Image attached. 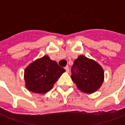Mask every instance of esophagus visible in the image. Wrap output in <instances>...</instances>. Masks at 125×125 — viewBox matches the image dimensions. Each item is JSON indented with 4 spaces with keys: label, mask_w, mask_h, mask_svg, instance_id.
Wrapping results in <instances>:
<instances>
[{
    "label": "esophagus",
    "mask_w": 125,
    "mask_h": 125,
    "mask_svg": "<svg viewBox=\"0 0 125 125\" xmlns=\"http://www.w3.org/2000/svg\"><path fill=\"white\" fill-rule=\"evenodd\" d=\"M65 71H66V72H69V67L68 66H66L65 68Z\"/></svg>",
    "instance_id": "1"
}]
</instances>
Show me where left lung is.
<instances>
[{
    "instance_id": "obj_1",
    "label": "left lung",
    "mask_w": 125,
    "mask_h": 125,
    "mask_svg": "<svg viewBox=\"0 0 125 125\" xmlns=\"http://www.w3.org/2000/svg\"><path fill=\"white\" fill-rule=\"evenodd\" d=\"M72 80L80 91L94 93L101 87L104 79L102 66L96 61L85 55H79L75 60L72 70Z\"/></svg>"
}]
</instances>
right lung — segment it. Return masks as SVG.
<instances>
[{
    "mask_svg": "<svg viewBox=\"0 0 125 125\" xmlns=\"http://www.w3.org/2000/svg\"><path fill=\"white\" fill-rule=\"evenodd\" d=\"M65 72V69L60 67L55 61L51 60L48 55H44L25 68L24 80L26 88L34 93L45 94Z\"/></svg>",
    "mask_w": 125,
    "mask_h": 125,
    "instance_id": "add662e5",
    "label": "right lung"
}]
</instances>
